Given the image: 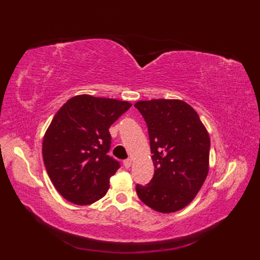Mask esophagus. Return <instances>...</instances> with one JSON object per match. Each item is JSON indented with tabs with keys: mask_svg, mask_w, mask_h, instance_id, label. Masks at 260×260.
Masks as SVG:
<instances>
[{
	"mask_svg": "<svg viewBox=\"0 0 260 260\" xmlns=\"http://www.w3.org/2000/svg\"><path fill=\"white\" fill-rule=\"evenodd\" d=\"M131 159L130 158H128V159H124L123 160V166H124V168H130L131 167Z\"/></svg>",
	"mask_w": 260,
	"mask_h": 260,
	"instance_id": "1",
	"label": "esophagus"
}]
</instances>
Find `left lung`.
I'll return each mask as SVG.
<instances>
[{
  "label": "left lung",
  "instance_id": "obj_1",
  "mask_svg": "<svg viewBox=\"0 0 260 260\" xmlns=\"http://www.w3.org/2000/svg\"><path fill=\"white\" fill-rule=\"evenodd\" d=\"M135 107L147 124L155 167L151 182L137 184V194L156 211H178L194 200L208 175V132L183 101H139Z\"/></svg>",
  "mask_w": 260,
  "mask_h": 260
}]
</instances>
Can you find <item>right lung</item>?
I'll return each mask as SVG.
<instances>
[{"label": "right lung", "mask_w": 260, "mask_h": 260, "mask_svg": "<svg viewBox=\"0 0 260 260\" xmlns=\"http://www.w3.org/2000/svg\"><path fill=\"white\" fill-rule=\"evenodd\" d=\"M131 107L115 99L74 96L55 114L46 130L42 155L57 192L76 205H90L107 193L120 164L107 155L109 127Z\"/></svg>", "instance_id": "add662e5"}]
</instances>
